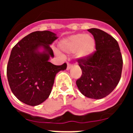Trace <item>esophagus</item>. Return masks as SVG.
I'll return each mask as SVG.
<instances>
[{
  "label": "esophagus",
  "instance_id": "34e87169",
  "mask_svg": "<svg viewBox=\"0 0 133 133\" xmlns=\"http://www.w3.org/2000/svg\"><path fill=\"white\" fill-rule=\"evenodd\" d=\"M72 66H72V64H70V63H67V68H66V69H67L68 70H70V69H72Z\"/></svg>",
  "mask_w": 133,
  "mask_h": 133
}]
</instances>
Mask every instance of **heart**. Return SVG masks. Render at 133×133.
I'll return each instance as SVG.
<instances>
[{
  "label": "heart",
  "instance_id": "1",
  "mask_svg": "<svg viewBox=\"0 0 133 133\" xmlns=\"http://www.w3.org/2000/svg\"><path fill=\"white\" fill-rule=\"evenodd\" d=\"M59 46L64 52L69 54L76 52L77 58L85 60L90 57L95 52L96 41L90 35L78 34L62 41Z\"/></svg>",
  "mask_w": 133,
  "mask_h": 133
}]
</instances>
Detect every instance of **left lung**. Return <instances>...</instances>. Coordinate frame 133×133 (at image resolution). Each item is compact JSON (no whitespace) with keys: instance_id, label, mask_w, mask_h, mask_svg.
<instances>
[{"instance_id":"left-lung-1","label":"left lung","mask_w":133,"mask_h":133,"mask_svg":"<svg viewBox=\"0 0 133 133\" xmlns=\"http://www.w3.org/2000/svg\"><path fill=\"white\" fill-rule=\"evenodd\" d=\"M96 41L97 51L85 60H78L82 70L76 82L80 92L88 98L101 99L115 89L121 79L123 58L117 41L102 30H88Z\"/></svg>"}]
</instances>
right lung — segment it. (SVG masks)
<instances>
[{"label": "right lung", "mask_w": 133, "mask_h": 133, "mask_svg": "<svg viewBox=\"0 0 133 133\" xmlns=\"http://www.w3.org/2000/svg\"><path fill=\"white\" fill-rule=\"evenodd\" d=\"M58 36L49 30L29 34L12 48L6 75L15 97L30 106L47 99L56 75L66 69V64L56 66L49 62L54 54L50 45Z\"/></svg>", "instance_id": "1"}]
</instances>
